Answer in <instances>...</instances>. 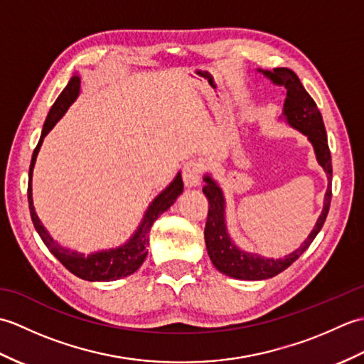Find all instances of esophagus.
Returning a JSON list of instances; mask_svg holds the SVG:
<instances>
[{
	"label": "esophagus",
	"mask_w": 364,
	"mask_h": 364,
	"mask_svg": "<svg viewBox=\"0 0 364 364\" xmlns=\"http://www.w3.org/2000/svg\"><path fill=\"white\" fill-rule=\"evenodd\" d=\"M183 181L188 188H197L202 183V166L196 159L184 162L183 166Z\"/></svg>",
	"instance_id": "34e87169"
}]
</instances>
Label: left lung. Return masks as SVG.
I'll list each match as a JSON object with an SVG mask.
<instances>
[{"label":"left lung","instance_id":"left-lung-1","mask_svg":"<svg viewBox=\"0 0 364 364\" xmlns=\"http://www.w3.org/2000/svg\"><path fill=\"white\" fill-rule=\"evenodd\" d=\"M259 72L264 73L274 84L284 87V119L292 128L304 133L308 137V141L313 144L316 158H318V162L327 173L328 186L326 198H323V210L310 236L305 239V242L296 252L286 255L284 258L274 259L244 252L231 242L225 225V198H223L222 189L210 175H205L203 180L206 184L203 186V194L208 198V203H210L208 205V218L205 225L206 250L215 269L228 277L239 278V280H266V278H272L283 272L284 269H288L311 245L314 237L318 236L323 222L327 219L331 202V172L333 170H331V156L326 127H323L318 105L314 103V100L305 90V87L301 86L299 76L289 70V68L278 67L274 68L272 72Z\"/></svg>","mask_w":364,"mask_h":364}]
</instances>
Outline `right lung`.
Wrapping results in <instances>:
<instances>
[{
	"label": "right lung",
	"mask_w": 364,
	"mask_h": 364,
	"mask_svg": "<svg viewBox=\"0 0 364 364\" xmlns=\"http://www.w3.org/2000/svg\"><path fill=\"white\" fill-rule=\"evenodd\" d=\"M80 86H81L80 76L73 75L72 80L68 81L65 89L63 90V94L58 97L56 102H54V105L51 106L48 115H46V120L43 123V129L41 134V141H38L37 146L34 149L33 159H31V166H29V180H28L29 213L37 233L42 237L43 244L48 247V250L54 255V257L63 262V266L65 269L70 270L73 275L87 282H112V280H119V278L134 274L136 270L141 267L146 253H149L146 245H149L150 228L154 223V220H156L162 213L167 211L168 208L173 205L176 197L181 194L183 180L180 173L175 176V180L153 200L134 236L131 237L127 244L117 247V249L97 252L86 257L84 253H78L75 250H68L65 247H60L56 241H54L36 214L34 205H33V184H31V181H33V168L36 164L37 153L41 150V145L43 142V137L50 133L53 127L56 125L59 119L65 114L68 106H70L76 100V97H78Z\"/></svg>",
	"instance_id": "right-lung-1"
}]
</instances>
